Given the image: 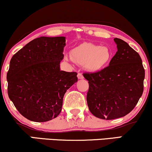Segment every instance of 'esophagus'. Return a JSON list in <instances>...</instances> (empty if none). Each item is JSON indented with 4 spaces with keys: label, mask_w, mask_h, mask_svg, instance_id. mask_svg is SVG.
I'll use <instances>...</instances> for the list:
<instances>
[{
    "label": "esophagus",
    "mask_w": 152,
    "mask_h": 152,
    "mask_svg": "<svg viewBox=\"0 0 152 152\" xmlns=\"http://www.w3.org/2000/svg\"><path fill=\"white\" fill-rule=\"evenodd\" d=\"M77 76H78V79H83V74H81V73H78Z\"/></svg>",
    "instance_id": "1"
}]
</instances>
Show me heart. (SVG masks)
Listing matches in <instances>:
<instances>
[{
	"instance_id": "obj_1",
	"label": "heart",
	"mask_w": 152,
	"mask_h": 152,
	"mask_svg": "<svg viewBox=\"0 0 152 152\" xmlns=\"http://www.w3.org/2000/svg\"><path fill=\"white\" fill-rule=\"evenodd\" d=\"M71 59L90 72H97L107 66L112 58L109 48L92 43H84L71 51Z\"/></svg>"
}]
</instances>
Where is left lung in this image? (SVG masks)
<instances>
[{
	"label": "left lung",
	"instance_id": "1",
	"mask_svg": "<svg viewBox=\"0 0 152 152\" xmlns=\"http://www.w3.org/2000/svg\"><path fill=\"white\" fill-rule=\"evenodd\" d=\"M114 41L118 50L109 66L99 72L83 74L89 83V110L95 116L106 120L129 114L144 90L145 69L140 55L120 38Z\"/></svg>",
	"mask_w": 152,
	"mask_h": 152
}]
</instances>
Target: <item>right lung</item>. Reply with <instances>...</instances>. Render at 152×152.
I'll return each instance as SVG.
<instances>
[{
	"label": "right lung",
	"mask_w": 152,
	"mask_h": 152,
	"mask_svg": "<svg viewBox=\"0 0 152 152\" xmlns=\"http://www.w3.org/2000/svg\"><path fill=\"white\" fill-rule=\"evenodd\" d=\"M64 36H41L13 55L7 74V93L19 112L31 121L45 122L61 112L66 90L77 73L60 70Z\"/></svg>",
	"instance_id": "obj_1"
}]
</instances>
